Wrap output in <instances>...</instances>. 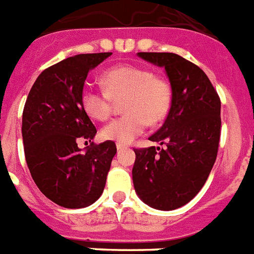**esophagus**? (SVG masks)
I'll list each match as a JSON object with an SVG mask.
<instances>
[{
	"instance_id": "esophagus-1",
	"label": "esophagus",
	"mask_w": 254,
	"mask_h": 254,
	"mask_svg": "<svg viewBox=\"0 0 254 254\" xmlns=\"http://www.w3.org/2000/svg\"><path fill=\"white\" fill-rule=\"evenodd\" d=\"M116 147H117V150L120 151V150H124V148H127V146H125V145H120V143H117Z\"/></svg>"
}]
</instances>
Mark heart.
<instances>
[{
  "mask_svg": "<svg viewBox=\"0 0 254 254\" xmlns=\"http://www.w3.org/2000/svg\"><path fill=\"white\" fill-rule=\"evenodd\" d=\"M104 90L86 87L80 94L84 112L95 120L108 119L112 112V100L124 96L123 116L113 119L102 129V137L120 145H127L141 135L147 124H159L168 115L172 100V88L166 78L155 75L147 67L117 65L102 74Z\"/></svg>",
  "mask_w": 254,
  "mask_h": 254,
  "instance_id": "b5f03b06",
  "label": "heart"
}]
</instances>
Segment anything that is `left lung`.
Instances as JSON below:
<instances>
[{"mask_svg":"<svg viewBox=\"0 0 254 254\" xmlns=\"http://www.w3.org/2000/svg\"><path fill=\"white\" fill-rule=\"evenodd\" d=\"M166 69L172 100L163 127L148 138L166 147L134 148L133 184L154 209H179L205 185L218 155L220 99L203 70L176 53L139 52Z\"/></svg>","mask_w":254,"mask_h":254,"instance_id":"left-lung-1","label":"left lung"}]
</instances>
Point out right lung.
<instances>
[{
  "label": "right lung",
  "mask_w": 254,
  "mask_h": 254,
  "mask_svg": "<svg viewBox=\"0 0 254 254\" xmlns=\"http://www.w3.org/2000/svg\"><path fill=\"white\" fill-rule=\"evenodd\" d=\"M111 55H77L47 67L24 104L22 135L31 176L47 198L66 209L87 207L102 195L117 151L113 141L78 147L96 134L80 104L84 80Z\"/></svg>",
  "instance_id": "obj_1"
}]
</instances>
